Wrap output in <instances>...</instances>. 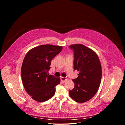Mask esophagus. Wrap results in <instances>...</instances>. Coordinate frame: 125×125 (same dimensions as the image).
Masks as SVG:
<instances>
[{
  "instance_id": "obj_1",
  "label": "esophagus",
  "mask_w": 125,
  "mask_h": 125,
  "mask_svg": "<svg viewBox=\"0 0 125 125\" xmlns=\"http://www.w3.org/2000/svg\"><path fill=\"white\" fill-rule=\"evenodd\" d=\"M60 79H61V81L63 83H64L67 80V79L66 78H64V77H61Z\"/></svg>"
}]
</instances>
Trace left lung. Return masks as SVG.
<instances>
[{"label":"left lung","instance_id":"8db88e82","mask_svg":"<svg viewBox=\"0 0 125 125\" xmlns=\"http://www.w3.org/2000/svg\"><path fill=\"white\" fill-rule=\"evenodd\" d=\"M69 47L74 50V69L79 72L77 78L73 80L75 86L69 95L75 101L83 103L92 99L98 90L102 77L100 62L96 53L83 44Z\"/></svg>","mask_w":125,"mask_h":125}]
</instances>
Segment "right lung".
<instances>
[{
    "label": "right lung",
    "instance_id": "right-lung-1",
    "mask_svg": "<svg viewBox=\"0 0 125 125\" xmlns=\"http://www.w3.org/2000/svg\"><path fill=\"white\" fill-rule=\"evenodd\" d=\"M62 46L41 45L30 50L21 67L23 84L27 93L34 100L44 102L55 94L60 78L49 75L52 59L62 49Z\"/></svg>",
    "mask_w": 125,
    "mask_h": 125
}]
</instances>
